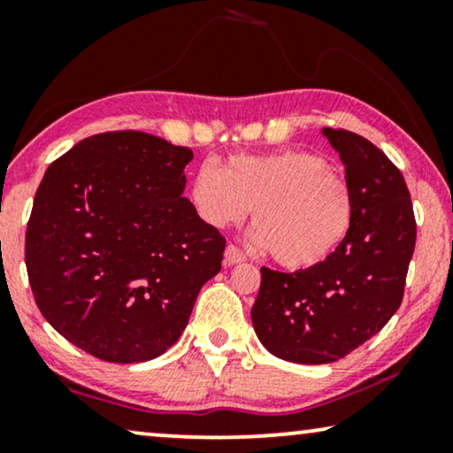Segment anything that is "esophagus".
<instances>
[{"label":"esophagus","mask_w":453,"mask_h":453,"mask_svg":"<svg viewBox=\"0 0 453 453\" xmlns=\"http://www.w3.org/2000/svg\"><path fill=\"white\" fill-rule=\"evenodd\" d=\"M243 262H245L243 253H241L234 245H226V250H225V265H237V264H243Z\"/></svg>","instance_id":"esophagus-1"}]
</instances>
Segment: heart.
Wrapping results in <instances>:
<instances>
[{"mask_svg":"<svg viewBox=\"0 0 453 453\" xmlns=\"http://www.w3.org/2000/svg\"><path fill=\"white\" fill-rule=\"evenodd\" d=\"M189 200L212 228L239 225L251 212L250 243L288 270L326 262L349 237L355 197L349 183L318 154L282 150L237 154L203 163L191 175Z\"/></svg>","mask_w":453,"mask_h":453,"instance_id":"1","label":"heart"}]
</instances>
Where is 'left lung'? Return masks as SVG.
<instances>
[{
    "mask_svg": "<svg viewBox=\"0 0 453 453\" xmlns=\"http://www.w3.org/2000/svg\"><path fill=\"white\" fill-rule=\"evenodd\" d=\"M321 134L342 160L355 197L349 237L313 268H262L251 307L265 350L299 365L338 361L388 324L402 303L417 241L411 194L392 160L346 129Z\"/></svg>",
    "mask_w": 453,
    "mask_h": 453,
    "instance_id": "obj_1",
    "label": "left lung"
}]
</instances>
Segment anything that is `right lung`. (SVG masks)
<instances>
[{"mask_svg":"<svg viewBox=\"0 0 453 453\" xmlns=\"http://www.w3.org/2000/svg\"><path fill=\"white\" fill-rule=\"evenodd\" d=\"M185 146L144 132L78 142L45 171L27 226V270L42 318L109 363L171 349L220 272L225 237L185 191Z\"/></svg>","mask_w":453,"mask_h":453,"instance_id":"1","label":"right lung"}]
</instances>
